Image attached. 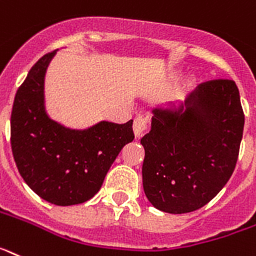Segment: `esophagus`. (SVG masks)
<instances>
[{
	"instance_id": "obj_1",
	"label": "esophagus",
	"mask_w": 256,
	"mask_h": 256,
	"mask_svg": "<svg viewBox=\"0 0 256 256\" xmlns=\"http://www.w3.org/2000/svg\"><path fill=\"white\" fill-rule=\"evenodd\" d=\"M148 118L145 116H137L134 119V123H133V133H134V137L136 138H140L142 137L144 133L148 130Z\"/></svg>"
}]
</instances>
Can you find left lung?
I'll return each instance as SVG.
<instances>
[{"instance_id": "left-lung-1", "label": "left lung", "mask_w": 256, "mask_h": 256, "mask_svg": "<svg viewBox=\"0 0 256 256\" xmlns=\"http://www.w3.org/2000/svg\"><path fill=\"white\" fill-rule=\"evenodd\" d=\"M142 185L155 208L186 214L200 208L222 190L237 163L244 116L233 80L200 84L185 101L152 110Z\"/></svg>"}]
</instances>
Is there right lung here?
Masks as SVG:
<instances>
[{
	"label": "right lung",
	"mask_w": 256,
	"mask_h": 256,
	"mask_svg": "<svg viewBox=\"0 0 256 256\" xmlns=\"http://www.w3.org/2000/svg\"><path fill=\"white\" fill-rule=\"evenodd\" d=\"M58 50L34 63L15 94L12 149L23 180L44 200L56 206L86 202L101 189L107 171L134 138L133 120H101L76 130L50 116L45 104V76Z\"/></svg>",
	"instance_id": "right-lung-1"
}]
</instances>
